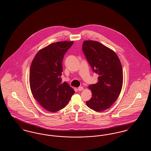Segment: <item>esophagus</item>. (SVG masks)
Here are the masks:
<instances>
[{
    "label": "esophagus",
    "mask_w": 151,
    "mask_h": 151,
    "mask_svg": "<svg viewBox=\"0 0 151 151\" xmlns=\"http://www.w3.org/2000/svg\"><path fill=\"white\" fill-rule=\"evenodd\" d=\"M84 89V88L83 87V86H80L78 88V91H83Z\"/></svg>",
    "instance_id": "obj_1"
}]
</instances>
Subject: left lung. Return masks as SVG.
Wrapping results in <instances>:
<instances>
[{"instance_id": "1", "label": "left lung", "mask_w": 151, "mask_h": 151, "mask_svg": "<svg viewBox=\"0 0 151 151\" xmlns=\"http://www.w3.org/2000/svg\"><path fill=\"white\" fill-rule=\"evenodd\" d=\"M82 49L93 71L99 75L98 82L88 86L92 95L86 105L100 112L110 108L120 94L123 85L122 65L115 52L99 42L85 41Z\"/></svg>"}]
</instances>
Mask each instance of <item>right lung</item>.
Listing matches in <instances>:
<instances>
[{
  "label": "right lung",
  "mask_w": 151,
  "mask_h": 151,
  "mask_svg": "<svg viewBox=\"0 0 151 151\" xmlns=\"http://www.w3.org/2000/svg\"><path fill=\"white\" fill-rule=\"evenodd\" d=\"M73 41L51 43L41 49L30 68V88L35 100L45 110L56 112L70 100L74 90L67 82L62 83V61Z\"/></svg>",
  "instance_id": "right-lung-1"
}]
</instances>
